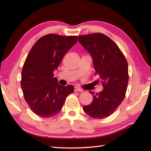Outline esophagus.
<instances>
[{
  "label": "esophagus",
  "mask_w": 151,
  "mask_h": 151,
  "mask_svg": "<svg viewBox=\"0 0 151 151\" xmlns=\"http://www.w3.org/2000/svg\"><path fill=\"white\" fill-rule=\"evenodd\" d=\"M75 91H76V92H82L83 90H82V89H81V88L76 87V88H75Z\"/></svg>",
  "instance_id": "34e87169"
}]
</instances>
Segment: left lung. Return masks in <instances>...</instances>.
Wrapping results in <instances>:
<instances>
[{
  "label": "left lung",
  "instance_id": "8db88e82",
  "mask_svg": "<svg viewBox=\"0 0 151 151\" xmlns=\"http://www.w3.org/2000/svg\"><path fill=\"white\" fill-rule=\"evenodd\" d=\"M78 41L91 55L95 75L100 76L104 88L96 93L89 91L93 101L83 110L102 119L113 114L124 100L129 79L127 61L117 45L103 34L79 36Z\"/></svg>",
  "mask_w": 151,
  "mask_h": 151
}]
</instances>
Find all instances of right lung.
Segmentation results:
<instances>
[{
  "mask_svg": "<svg viewBox=\"0 0 151 151\" xmlns=\"http://www.w3.org/2000/svg\"><path fill=\"white\" fill-rule=\"evenodd\" d=\"M77 41V36L49 34L38 40L22 67L21 86L25 101L35 114L52 117L62 110L74 86H61L54 77L67 52Z\"/></svg>",
  "mask_w": 151,
  "mask_h": 151,
  "instance_id": "1",
  "label": "right lung"
}]
</instances>
